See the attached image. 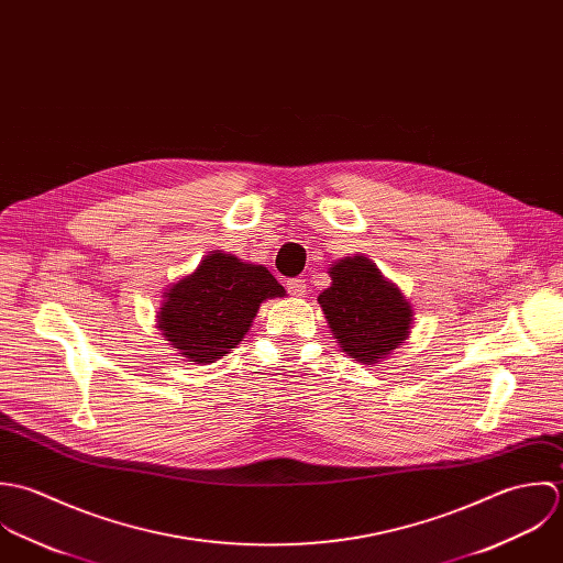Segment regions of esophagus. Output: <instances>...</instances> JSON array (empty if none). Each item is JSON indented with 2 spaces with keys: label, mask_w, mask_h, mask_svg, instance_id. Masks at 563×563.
<instances>
[{
  "label": "esophagus",
  "mask_w": 563,
  "mask_h": 563,
  "mask_svg": "<svg viewBox=\"0 0 563 563\" xmlns=\"http://www.w3.org/2000/svg\"><path fill=\"white\" fill-rule=\"evenodd\" d=\"M287 291H289V296H294V298H305V294H307V283H305L302 278H291V280H287Z\"/></svg>",
  "instance_id": "esophagus-1"
}]
</instances>
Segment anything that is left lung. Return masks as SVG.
<instances>
[{
    "label": "left lung",
    "mask_w": 563,
    "mask_h": 563,
    "mask_svg": "<svg viewBox=\"0 0 563 563\" xmlns=\"http://www.w3.org/2000/svg\"><path fill=\"white\" fill-rule=\"evenodd\" d=\"M333 285L318 298L341 350L365 365L376 363L409 335V302L365 256L331 267Z\"/></svg>",
    "instance_id": "8db88e82"
}]
</instances>
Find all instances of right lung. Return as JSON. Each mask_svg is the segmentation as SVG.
<instances>
[{
	"instance_id": "1",
	"label": "right lung",
	"mask_w": 563,
	"mask_h": 563,
	"mask_svg": "<svg viewBox=\"0 0 563 563\" xmlns=\"http://www.w3.org/2000/svg\"><path fill=\"white\" fill-rule=\"evenodd\" d=\"M278 296L285 289L263 265L216 252L165 294L158 329L180 356L213 363L243 341L261 302Z\"/></svg>"
}]
</instances>
